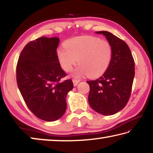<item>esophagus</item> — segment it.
Here are the masks:
<instances>
[{"mask_svg": "<svg viewBox=\"0 0 153 153\" xmlns=\"http://www.w3.org/2000/svg\"><path fill=\"white\" fill-rule=\"evenodd\" d=\"M80 82V79H73V83H74V85L75 86H77V84Z\"/></svg>", "mask_w": 153, "mask_h": 153, "instance_id": "esophagus-1", "label": "esophagus"}]
</instances>
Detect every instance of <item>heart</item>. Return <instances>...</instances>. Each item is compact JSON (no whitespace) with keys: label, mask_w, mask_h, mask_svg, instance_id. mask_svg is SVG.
<instances>
[{"label":"heart","mask_w":153,"mask_h":153,"mask_svg":"<svg viewBox=\"0 0 153 153\" xmlns=\"http://www.w3.org/2000/svg\"><path fill=\"white\" fill-rule=\"evenodd\" d=\"M63 47L57 49L59 63L63 70L70 72L77 63L79 66L74 76L87 74L90 77L100 76L111 62L113 48L107 40L90 36H79L67 40Z\"/></svg>","instance_id":"1"}]
</instances>
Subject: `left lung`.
Returning a JSON list of instances; mask_svg holds the SVG:
<instances>
[{
    "instance_id": "8db88e82",
    "label": "left lung",
    "mask_w": 153,
    "mask_h": 153,
    "mask_svg": "<svg viewBox=\"0 0 153 153\" xmlns=\"http://www.w3.org/2000/svg\"><path fill=\"white\" fill-rule=\"evenodd\" d=\"M102 33L113 48L111 62L104 74L89 80L88 102L92 109L103 115L117 113L125 107L131 95L135 74V63L128 45L107 31Z\"/></svg>"
}]
</instances>
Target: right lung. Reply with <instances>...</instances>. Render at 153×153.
Instances as JSON below:
<instances>
[{"label":"right lung","instance_id":"1","mask_svg":"<svg viewBox=\"0 0 153 153\" xmlns=\"http://www.w3.org/2000/svg\"><path fill=\"white\" fill-rule=\"evenodd\" d=\"M58 38L42 37L27 43L16 67L17 86L28 108L40 120L54 121L66 111L67 93L73 89L56 54Z\"/></svg>","mask_w":153,"mask_h":153}]
</instances>
